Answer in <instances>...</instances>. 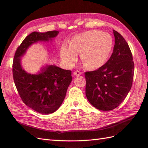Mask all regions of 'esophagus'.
Instances as JSON below:
<instances>
[{
	"instance_id": "obj_1",
	"label": "esophagus",
	"mask_w": 148,
	"mask_h": 148,
	"mask_svg": "<svg viewBox=\"0 0 148 148\" xmlns=\"http://www.w3.org/2000/svg\"><path fill=\"white\" fill-rule=\"evenodd\" d=\"M73 74H74L75 76H80V75H81V72L78 71V70H76V71H74Z\"/></svg>"
}]
</instances>
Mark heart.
<instances>
[{
    "instance_id": "b5f03b06",
    "label": "heart",
    "mask_w": 148,
    "mask_h": 148,
    "mask_svg": "<svg viewBox=\"0 0 148 148\" xmlns=\"http://www.w3.org/2000/svg\"><path fill=\"white\" fill-rule=\"evenodd\" d=\"M113 41L109 34L99 31H90L75 36L70 42V48L63 45L60 56L71 65L82 55L84 65L88 69L103 66L109 58L112 49Z\"/></svg>"
}]
</instances>
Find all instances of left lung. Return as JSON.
<instances>
[{
	"mask_svg": "<svg viewBox=\"0 0 148 148\" xmlns=\"http://www.w3.org/2000/svg\"><path fill=\"white\" fill-rule=\"evenodd\" d=\"M115 45L108 62L93 71L85 73V93L96 109L109 111L123 102L132 86L134 64L127 42L113 30Z\"/></svg>",
	"mask_w": 148,
	"mask_h": 148,
	"instance_id": "1",
	"label": "left lung"
}]
</instances>
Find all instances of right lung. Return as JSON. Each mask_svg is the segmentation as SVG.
Instances as JSON below:
<instances>
[{"label":"right lung","instance_id":"right-lung-1","mask_svg":"<svg viewBox=\"0 0 148 148\" xmlns=\"http://www.w3.org/2000/svg\"><path fill=\"white\" fill-rule=\"evenodd\" d=\"M58 31L33 32L24 39L14 58L12 73L18 93L23 102L32 110L50 114L59 109L71 82V71L54 64H45L36 73H30L22 65L27 49L38 42H52Z\"/></svg>","mask_w":148,"mask_h":148}]
</instances>
